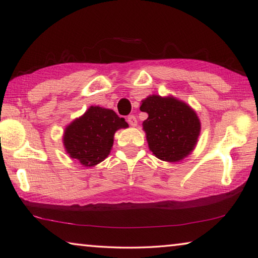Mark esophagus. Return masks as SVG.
Wrapping results in <instances>:
<instances>
[{
    "label": "esophagus",
    "instance_id": "esophagus-1",
    "mask_svg": "<svg viewBox=\"0 0 258 258\" xmlns=\"http://www.w3.org/2000/svg\"><path fill=\"white\" fill-rule=\"evenodd\" d=\"M127 123L131 125V126H137L138 125V120L137 118H135V116L131 115L127 117Z\"/></svg>",
    "mask_w": 258,
    "mask_h": 258
}]
</instances>
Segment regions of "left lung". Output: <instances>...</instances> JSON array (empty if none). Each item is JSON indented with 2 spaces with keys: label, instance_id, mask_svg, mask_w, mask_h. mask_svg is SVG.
Wrapping results in <instances>:
<instances>
[{
  "label": "left lung",
  "instance_id": "left-lung-1",
  "mask_svg": "<svg viewBox=\"0 0 258 258\" xmlns=\"http://www.w3.org/2000/svg\"><path fill=\"white\" fill-rule=\"evenodd\" d=\"M140 110L148 113L142 126L148 146L157 158L175 163L191 154L200 134L197 113L174 97L149 95Z\"/></svg>",
  "mask_w": 258,
  "mask_h": 258
}]
</instances>
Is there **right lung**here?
I'll return each mask as SVG.
<instances>
[{"mask_svg": "<svg viewBox=\"0 0 258 258\" xmlns=\"http://www.w3.org/2000/svg\"><path fill=\"white\" fill-rule=\"evenodd\" d=\"M126 127L125 119L111 109L91 106L64 128V149L83 166L92 167L110 154L116 131Z\"/></svg>", "mask_w": 258, "mask_h": 258, "instance_id": "add662e5", "label": "right lung"}]
</instances>
